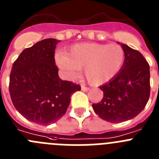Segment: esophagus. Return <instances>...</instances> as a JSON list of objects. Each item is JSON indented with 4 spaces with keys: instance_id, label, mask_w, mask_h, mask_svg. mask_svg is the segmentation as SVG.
Masks as SVG:
<instances>
[{
    "instance_id": "esophagus-1",
    "label": "esophagus",
    "mask_w": 159,
    "mask_h": 159,
    "mask_svg": "<svg viewBox=\"0 0 159 159\" xmlns=\"http://www.w3.org/2000/svg\"><path fill=\"white\" fill-rule=\"evenodd\" d=\"M81 89H82V91H88L90 90V87H86V86H84V85H82V87H81Z\"/></svg>"
}]
</instances>
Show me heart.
<instances>
[{"mask_svg": "<svg viewBox=\"0 0 159 159\" xmlns=\"http://www.w3.org/2000/svg\"><path fill=\"white\" fill-rule=\"evenodd\" d=\"M125 61V51L118 44L81 43L59 57L60 68L69 77L78 75L84 68L87 80L94 85L106 84L118 73Z\"/></svg>", "mask_w": 159, "mask_h": 159, "instance_id": "1", "label": "heart"}]
</instances>
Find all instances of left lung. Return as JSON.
<instances>
[{
    "label": "left lung",
    "instance_id": "1",
    "mask_svg": "<svg viewBox=\"0 0 159 159\" xmlns=\"http://www.w3.org/2000/svg\"><path fill=\"white\" fill-rule=\"evenodd\" d=\"M121 69L111 80L101 86L103 98L92 104L102 120L119 123L137 116L148 103L151 92L150 66L142 53L125 44Z\"/></svg>",
    "mask_w": 159,
    "mask_h": 159
}]
</instances>
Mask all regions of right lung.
Listing matches in <instances>:
<instances>
[{"label": "right lung", "instance_id": "1", "mask_svg": "<svg viewBox=\"0 0 159 159\" xmlns=\"http://www.w3.org/2000/svg\"><path fill=\"white\" fill-rule=\"evenodd\" d=\"M59 40L46 39L23 49L12 65L9 93L17 111L26 119L49 125L67 111L70 98L80 85L62 80L55 65L54 53Z\"/></svg>", "mask_w": 159, "mask_h": 159}]
</instances>
